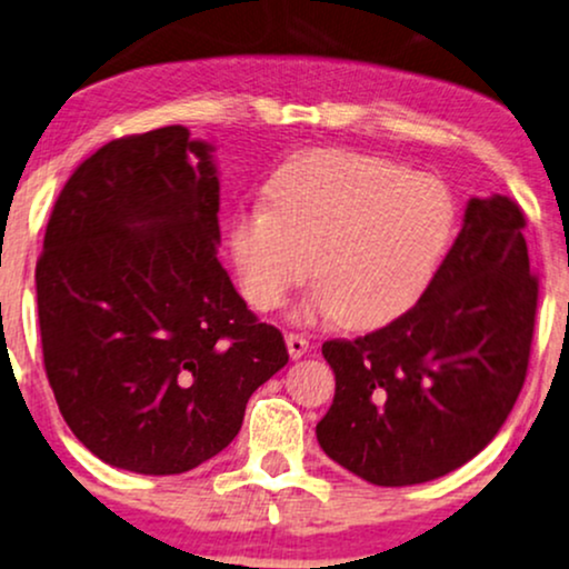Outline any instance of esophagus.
I'll use <instances>...</instances> for the list:
<instances>
[{
    "instance_id": "34e87169",
    "label": "esophagus",
    "mask_w": 569,
    "mask_h": 569,
    "mask_svg": "<svg viewBox=\"0 0 569 569\" xmlns=\"http://www.w3.org/2000/svg\"><path fill=\"white\" fill-rule=\"evenodd\" d=\"M286 347H289L291 359H301L309 351V341L299 333H286Z\"/></svg>"
}]
</instances>
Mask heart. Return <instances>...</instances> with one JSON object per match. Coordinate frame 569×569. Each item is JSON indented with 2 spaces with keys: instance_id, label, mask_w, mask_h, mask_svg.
<instances>
[{
  "instance_id": "b5f03b06",
  "label": "heart",
  "mask_w": 569,
  "mask_h": 569,
  "mask_svg": "<svg viewBox=\"0 0 569 569\" xmlns=\"http://www.w3.org/2000/svg\"><path fill=\"white\" fill-rule=\"evenodd\" d=\"M268 204L243 207L228 251L243 297L272 312L315 272L293 318L383 328L426 297L457 233L441 178L355 149H312L272 172Z\"/></svg>"
}]
</instances>
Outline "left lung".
<instances>
[{"label":"left lung","mask_w":569,"mask_h":569,"mask_svg":"<svg viewBox=\"0 0 569 569\" xmlns=\"http://www.w3.org/2000/svg\"><path fill=\"white\" fill-rule=\"evenodd\" d=\"M525 214L493 193L467 201L462 231L417 305L355 341H326L336 397L320 449L376 486L428 483L480 455L520 397L538 280Z\"/></svg>","instance_id":"left-lung-1"}]
</instances>
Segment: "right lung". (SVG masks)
<instances>
[{
	"instance_id": "1",
	"label": "right lung",
	"mask_w": 569,
	"mask_h": 569,
	"mask_svg": "<svg viewBox=\"0 0 569 569\" xmlns=\"http://www.w3.org/2000/svg\"><path fill=\"white\" fill-rule=\"evenodd\" d=\"M212 152L183 126L104 143L57 197L36 262L57 407L93 457L139 476L220 455L289 362L218 260Z\"/></svg>"
}]
</instances>
